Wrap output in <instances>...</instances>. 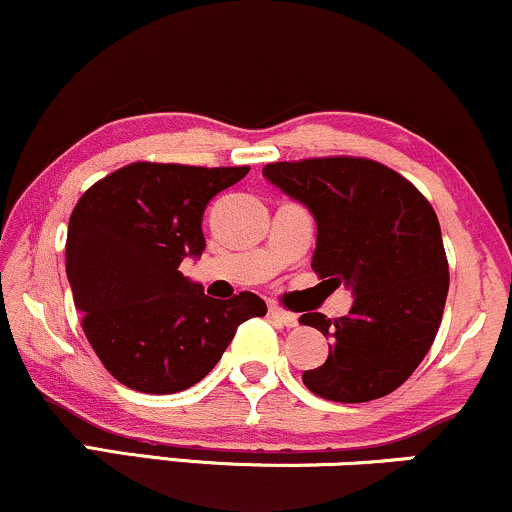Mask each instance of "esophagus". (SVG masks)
<instances>
[{
  "label": "esophagus",
  "instance_id": "esophagus-1",
  "mask_svg": "<svg viewBox=\"0 0 512 512\" xmlns=\"http://www.w3.org/2000/svg\"><path fill=\"white\" fill-rule=\"evenodd\" d=\"M270 316H273L278 323H282L285 328H297L299 326V316L297 314H290V311L278 309V306H270Z\"/></svg>",
  "mask_w": 512,
  "mask_h": 512
}]
</instances>
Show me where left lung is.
<instances>
[{"label": "left lung", "mask_w": 512, "mask_h": 512, "mask_svg": "<svg viewBox=\"0 0 512 512\" xmlns=\"http://www.w3.org/2000/svg\"><path fill=\"white\" fill-rule=\"evenodd\" d=\"M263 177L316 220L311 268L352 290V309L321 330L328 359L302 374L311 393L369 402L400 388L434 342L448 297V261L431 203L381 162L316 158L270 162ZM326 282V280H323Z\"/></svg>", "instance_id": "8db88e82"}]
</instances>
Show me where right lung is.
Masks as SVG:
<instances>
[{
    "label": "right lung",
    "mask_w": 512,
    "mask_h": 512,
    "mask_svg": "<svg viewBox=\"0 0 512 512\" xmlns=\"http://www.w3.org/2000/svg\"><path fill=\"white\" fill-rule=\"evenodd\" d=\"M246 172L134 162L78 198L66 278L90 347L126 388L153 395L191 388L246 318L266 316L254 292L222 302L179 270L206 249L201 222L210 198Z\"/></svg>",
    "instance_id": "add662e5"
}]
</instances>
